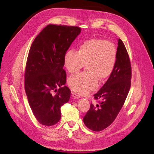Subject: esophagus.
<instances>
[{"instance_id": "34e87169", "label": "esophagus", "mask_w": 154, "mask_h": 154, "mask_svg": "<svg viewBox=\"0 0 154 154\" xmlns=\"http://www.w3.org/2000/svg\"><path fill=\"white\" fill-rule=\"evenodd\" d=\"M72 96H73V97L74 98H75V99H79L80 97V96L79 95H78L77 94H76V93H72Z\"/></svg>"}]
</instances>
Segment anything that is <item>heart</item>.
<instances>
[{"mask_svg": "<svg viewBox=\"0 0 154 154\" xmlns=\"http://www.w3.org/2000/svg\"><path fill=\"white\" fill-rule=\"evenodd\" d=\"M117 60V50L114 44L100 39L84 41L79 51L69 50L64 56V66L69 73L79 71L86 63V72L69 78L70 88L80 94H87L96 90L99 79L104 80L110 76Z\"/></svg>", "mask_w": 154, "mask_h": 154, "instance_id": "heart-1", "label": "heart"}]
</instances>
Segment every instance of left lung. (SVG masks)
<instances>
[{
    "label": "left lung",
    "instance_id": "left-lung-1",
    "mask_svg": "<svg viewBox=\"0 0 154 154\" xmlns=\"http://www.w3.org/2000/svg\"><path fill=\"white\" fill-rule=\"evenodd\" d=\"M115 68L103 86L94 96L101 99L90 105L83 117L85 125L91 130L101 131L111 125L121 109L131 86V68L124 44L118 39Z\"/></svg>",
    "mask_w": 154,
    "mask_h": 154
}]
</instances>
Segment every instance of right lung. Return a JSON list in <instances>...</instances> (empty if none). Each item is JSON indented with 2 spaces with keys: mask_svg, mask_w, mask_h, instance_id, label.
Returning <instances> with one entry per match:
<instances>
[{
  "mask_svg": "<svg viewBox=\"0 0 154 154\" xmlns=\"http://www.w3.org/2000/svg\"><path fill=\"white\" fill-rule=\"evenodd\" d=\"M80 32L77 26L49 24L30 47L24 74L25 91L32 112L42 125L57 124L61 117V106L69 100L71 91L64 86L66 82L64 56Z\"/></svg>",
  "mask_w": 154,
  "mask_h": 154,
  "instance_id": "add662e5",
  "label": "right lung"
}]
</instances>
